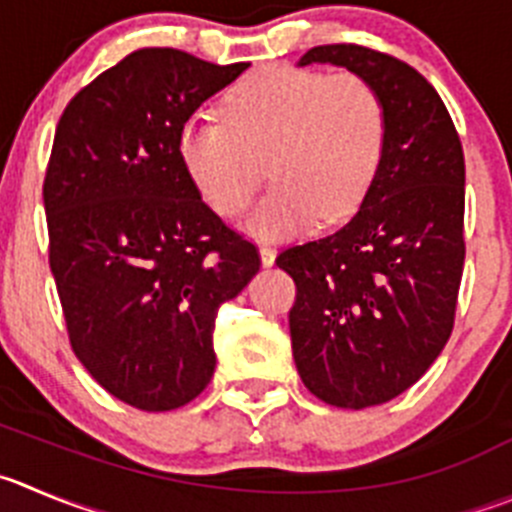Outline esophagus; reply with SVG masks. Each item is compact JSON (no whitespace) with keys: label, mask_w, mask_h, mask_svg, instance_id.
Wrapping results in <instances>:
<instances>
[{"label":"esophagus","mask_w":512,"mask_h":512,"mask_svg":"<svg viewBox=\"0 0 512 512\" xmlns=\"http://www.w3.org/2000/svg\"><path fill=\"white\" fill-rule=\"evenodd\" d=\"M260 257H262V265H272L275 262V250H272L267 242H262L260 245Z\"/></svg>","instance_id":"esophagus-1"}]
</instances>
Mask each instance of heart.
<instances>
[{
	"label": "heart",
	"instance_id": "heart-1",
	"mask_svg": "<svg viewBox=\"0 0 512 512\" xmlns=\"http://www.w3.org/2000/svg\"><path fill=\"white\" fill-rule=\"evenodd\" d=\"M222 121L186 118L179 159L194 189L222 217H237L267 171L275 179L255 212L257 234H290L318 214H351L374 184L386 148V105L358 73L272 65L242 78L219 103Z\"/></svg>",
	"mask_w": 512,
	"mask_h": 512
}]
</instances>
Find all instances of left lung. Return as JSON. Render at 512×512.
Segmentation results:
<instances>
[{"label": "left lung", "instance_id": "obj_1", "mask_svg": "<svg viewBox=\"0 0 512 512\" xmlns=\"http://www.w3.org/2000/svg\"><path fill=\"white\" fill-rule=\"evenodd\" d=\"M364 75L386 105V148L361 209L336 232L285 247L290 338L310 394L341 409L417 384L455 328L465 267V154L437 90L399 57L321 45L300 65Z\"/></svg>", "mask_w": 512, "mask_h": 512}]
</instances>
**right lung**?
Masks as SVG:
<instances>
[{"mask_svg":"<svg viewBox=\"0 0 512 512\" xmlns=\"http://www.w3.org/2000/svg\"><path fill=\"white\" fill-rule=\"evenodd\" d=\"M247 70L174 47L123 57L57 123L42 199L70 346L108 394L169 412L212 381L217 308L260 270L179 159V131Z\"/></svg>","mask_w":512,"mask_h":512,"instance_id":"add662e5","label":"right lung"}]
</instances>
